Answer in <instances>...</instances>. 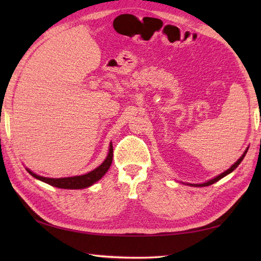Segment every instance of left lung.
Segmentation results:
<instances>
[{
	"label": "left lung",
	"mask_w": 261,
	"mask_h": 261,
	"mask_svg": "<svg viewBox=\"0 0 261 261\" xmlns=\"http://www.w3.org/2000/svg\"><path fill=\"white\" fill-rule=\"evenodd\" d=\"M246 152H247V149H246V151H245V153L244 154H243V155L240 158V159H238V160L235 162V163H233V165L230 167V168H229V169L228 170H226V171H224V173H222V174H221V175H219V176H216V177L215 178H213V179H211V180H208V182H206V183H204V184H200V185H198V187H208V185H212V184H214L215 182H218V180H220L221 178H222V177H224V176H227L228 174H230L231 173V171H233V170H235L236 169V168L238 167V166H240V163L242 162V160H243V159H244V156H245V154H246Z\"/></svg>",
	"instance_id": "8db88e82"
}]
</instances>
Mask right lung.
Segmentation results:
<instances>
[{
    "instance_id": "obj_1",
    "label": "right lung",
    "mask_w": 261,
    "mask_h": 261,
    "mask_svg": "<svg viewBox=\"0 0 261 261\" xmlns=\"http://www.w3.org/2000/svg\"><path fill=\"white\" fill-rule=\"evenodd\" d=\"M112 162H113V145L110 144L108 156L106 158V160L102 162V165H100L98 168H95L94 170H92L85 175L73 176V177H65V178H47V177H42V176L35 175L29 169L28 171L33 176V177L40 179L42 182L51 185V187H56L60 189H84V188L91 187L92 184H94L96 180H99L101 177H102V176L107 173V170L109 169Z\"/></svg>"
}]
</instances>
